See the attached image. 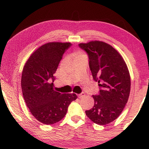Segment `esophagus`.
I'll return each instance as SVG.
<instances>
[{"instance_id":"obj_1","label":"esophagus","mask_w":149,"mask_h":149,"mask_svg":"<svg viewBox=\"0 0 149 149\" xmlns=\"http://www.w3.org/2000/svg\"><path fill=\"white\" fill-rule=\"evenodd\" d=\"M85 95H86V94H85V93H84V92H82V93H81L80 94H79L78 95V97L79 98H81V97H84L85 96Z\"/></svg>"}]
</instances>
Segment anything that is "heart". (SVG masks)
<instances>
[{
  "label": "heart",
  "mask_w": 149,
  "mask_h": 149,
  "mask_svg": "<svg viewBox=\"0 0 149 149\" xmlns=\"http://www.w3.org/2000/svg\"><path fill=\"white\" fill-rule=\"evenodd\" d=\"M81 55H82L81 53L76 52V53H74V58H76V57H77V56H81Z\"/></svg>",
  "instance_id": "1"
}]
</instances>
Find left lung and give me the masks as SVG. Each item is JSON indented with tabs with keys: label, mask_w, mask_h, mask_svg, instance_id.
Listing matches in <instances>:
<instances>
[{
	"label": "left lung",
	"mask_w": 149,
	"mask_h": 149,
	"mask_svg": "<svg viewBox=\"0 0 149 149\" xmlns=\"http://www.w3.org/2000/svg\"><path fill=\"white\" fill-rule=\"evenodd\" d=\"M87 54L93 79L100 90L93 95L94 105L86 111V115L96 124L104 125L119 116L128 101L131 78L125 62L111 45L101 41L79 44Z\"/></svg>",
	"instance_id": "8db88e82"
}]
</instances>
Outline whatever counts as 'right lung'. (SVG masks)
I'll list each match as a JSON object with an SVG mask.
<instances>
[{"instance_id":"add662e5","label":"right lung","mask_w":149,"mask_h":149,"mask_svg":"<svg viewBox=\"0 0 149 149\" xmlns=\"http://www.w3.org/2000/svg\"><path fill=\"white\" fill-rule=\"evenodd\" d=\"M69 42H49L38 48L23 68L21 87L24 99L32 115L46 125L56 123L65 117L68 106L77 99L75 93L54 90L55 74ZM52 80V83H50Z\"/></svg>"}]
</instances>
